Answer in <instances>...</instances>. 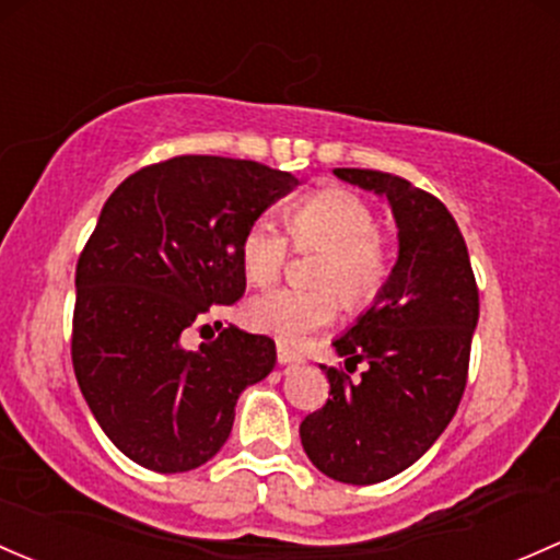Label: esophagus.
I'll return each mask as SVG.
<instances>
[{"label":"esophagus","mask_w":560,"mask_h":560,"mask_svg":"<svg viewBox=\"0 0 560 560\" xmlns=\"http://www.w3.org/2000/svg\"><path fill=\"white\" fill-rule=\"evenodd\" d=\"M276 359H279V364H300L303 362V354L290 351L287 346H279V349H276Z\"/></svg>","instance_id":"obj_1"}]
</instances>
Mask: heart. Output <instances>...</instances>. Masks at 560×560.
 I'll return each mask as SVG.
<instances>
[{"label": "heart", "mask_w": 560, "mask_h": 560, "mask_svg": "<svg viewBox=\"0 0 560 560\" xmlns=\"http://www.w3.org/2000/svg\"><path fill=\"white\" fill-rule=\"evenodd\" d=\"M287 228L298 246L322 249L316 287H279L252 298L246 322L279 343L295 346L338 316V295L349 311H362L384 290L392 255L378 233V214L364 198L343 187H327L300 198L287 211ZM284 233L270 220L252 222L241 235L238 257L252 284L265 287L287 262Z\"/></svg>", "instance_id": "1"}]
</instances>
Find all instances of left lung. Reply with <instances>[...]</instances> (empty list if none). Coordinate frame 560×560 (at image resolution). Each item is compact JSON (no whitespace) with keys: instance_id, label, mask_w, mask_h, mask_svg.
<instances>
[{"instance_id":"left-lung-1","label":"left lung","mask_w":560,"mask_h":560,"mask_svg":"<svg viewBox=\"0 0 560 560\" xmlns=\"http://www.w3.org/2000/svg\"><path fill=\"white\" fill-rule=\"evenodd\" d=\"M338 179L392 206L399 252L375 303L332 340L346 370L322 368L325 408L300 423L303 451L327 478L370 486L408 469L445 432L464 386L478 327V284L456 220L408 179L370 168H335Z\"/></svg>"}]
</instances>
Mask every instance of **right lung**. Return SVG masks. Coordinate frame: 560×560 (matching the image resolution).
Returning a JSON list of instances; mask_svg holds the SVG:
<instances>
[{
    "mask_svg": "<svg viewBox=\"0 0 560 560\" xmlns=\"http://www.w3.org/2000/svg\"><path fill=\"white\" fill-rule=\"evenodd\" d=\"M255 161L179 155L128 176L78 260L72 364L104 434L152 472H187L225 445L235 399L273 370L276 343L225 327L185 332L244 295L238 244L292 190Z\"/></svg>",
    "mask_w": 560,
    "mask_h": 560,
    "instance_id": "add662e5",
    "label": "right lung"
}]
</instances>
